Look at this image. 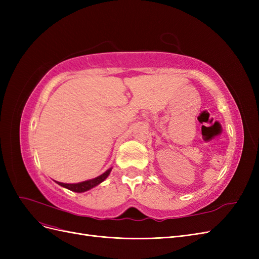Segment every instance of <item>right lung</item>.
<instances>
[{"mask_svg":"<svg viewBox=\"0 0 259 259\" xmlns=\"http://www.w3.org/2000/svg\"><path fill=\"white\" fill-rule=\"evenodd\" d=\"M110 171H111V168L105 171L103 175H100V176L94 178V179H91V180H86V182H83V183H79V184H64V183H58V182H56V183L58 185H60L61 187H65V188H67V189L71 190V191L84 192L86 190L92 189L93 187L99 185L100 183H103L104 180L108 177V175L110 174Z\"/></svg>","mask_w":259,"mask_h":259,"instance_id":"add662e5","label":"right lung"}]
</instances>
